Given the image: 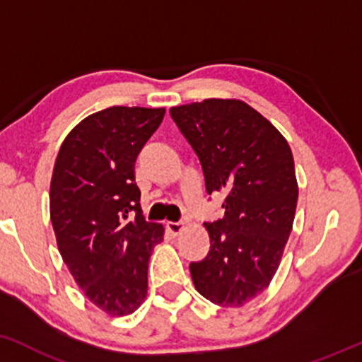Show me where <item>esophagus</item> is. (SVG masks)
I'll use <instances>...</instances> for the list:
<instances>
[{
    "instance_id": "1",
    "label": "esophagus",
    "mask_w": 362,
    "mask_h": 362,
    "mask_svg": "<svg viewBox=\"0 0 362 362\" xmlns=\"http://www.w3.org/2000/svg\"><path fill=\"white\" fill-rule=\"evenodd\" d=\"M167 229L172 236H178L184 230V223H167Z\"/></svg>"
}]
</instances>
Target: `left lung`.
Segmentation results:
<instances>
[{"label": "left lung", "mask_w": 362, "mask_h": 362, "mask_svg": "<svg viewBox=\"0 0 362 362\" xmlns=\"http://www.w3.org/2000/svg\"><path fill=\"white\" fill-rule=\"evenodd\" d=\"M202 165L207 194L226 195L223 219L204 223L211 247L190 263L195 288L223 307L263 291L293 226L298 187L293 155L267 117L236 99H206L170 110Z\"/></svg>", "instance_id": "1"}]
</instances>
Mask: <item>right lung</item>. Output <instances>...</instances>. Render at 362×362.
Listing matches in <instances>:
<instances>
[{"label":"right lung","instance_id":"right-lung-1","mask_svg":"<svg viewBox=\"0 0 362 362\" xmlns=\"http://www.w3.org/2000/svg\"><path fill=\"white\" fill-rule=\"evenodd\" d=\"M165 110L112 106L87 116L60 146L50 184V219L64 263L86 297L112 317L141 305L162 224L139 207L134 162Z\"/></svg>","mask_w":362,"mask_h":362}]
</instances>
